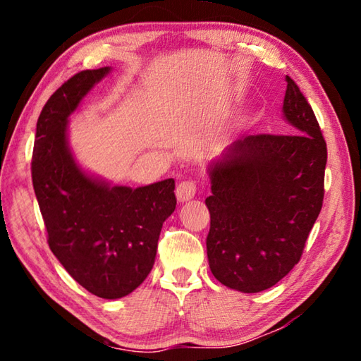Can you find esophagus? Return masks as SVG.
<instances>
[{
    "label": "esophagus",
    "instance_id": "1",
    "mask_svg": "<svg viewBox=\"0 0 361 361\" xmlns=\"http://www.w3.org/2000/svg\"><path fill=\"white\" fill-rule=\"evenodd\" d=\"M195 191H197V188H195V183L192 181H183L176 188V199H178L180 204H185L189 202V200L194 199Z\"/></svg>",
    "mask_w": 361,
    "mask_h": 361
}]
</instances>
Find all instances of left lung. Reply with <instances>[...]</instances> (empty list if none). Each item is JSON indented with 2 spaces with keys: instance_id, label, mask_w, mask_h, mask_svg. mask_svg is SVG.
Instances as JSON below:
<instances>
[{
  "instance_id": "1",
  "label": "left lung",
  "mask_w": 361,
  "mask_h": 361,
  "mask_svg": "<svg viewBox=\"0 0 361 361\" xmlns=\"http://www.w3.org/2000/svg\"><path fill=\"white\" fill-rule=\"evenodd\" d=\"M285 81L288 135L237 140L207 167L210 271L242 293L271 288L298 264L323 204L326 143L296 82Z\"/></svg>"
}]
</instances>
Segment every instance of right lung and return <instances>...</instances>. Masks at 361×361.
I'll return each instance as SVG.
<instances>
[{
    "label": "right lung",
    "instance_id": "add662e5",
    "mask_svg": "<svg viewBox=\"0 0 361 361\" xmlns=\"http://www.w3.org/2000/svg\"><path fill=\"white\" fill-rule=\"evenodd\" d=\"M111 71H81L54 92L36 124L32 161L49 247L79 285L103 299L124 298L143 283L162 224L176 207L173 178L113 186L85 170L71 149L70 116Z\"/></svg>",
    "mask_w": 361,
    "mask_h": 361
}]
</instances>
